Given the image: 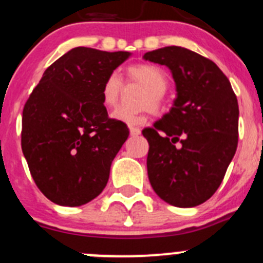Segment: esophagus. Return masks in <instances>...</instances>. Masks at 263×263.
Listing matches in <instances>:
<instances>
[{"label": "esophagus", "instance_id": "esophagus-1", "mask_svg": "<svg viewBox=\"0 0 263 263\" xmlns=\"http://www.w3.org/2000/svg\"><path fill=\"white\" fill-rule=\"evenodd\" d=\"M129 130H130V134L134 137V135H139L140 134V129L139 128H135V126H130L129 128Z\"/></svg>", "mask_w": 263, "mask_h": 263}]
</instances>
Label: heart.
Segmentation results:
<instances>
[{
    "label": "heart",
    "instance_id": "1",
    "mask_svg": "<svg viewBox=\"0 0 263 263\" xmlns=\"http://www.w3.org/2000/svg\"><path fill=\"white\" fill-rule=\"evenodd\" d=\"M126 77L132 82H137L147 88L143 103L151 105L155 111H158L162 107L163 93L168 85V79L166 72L160 66L152 64H137L132 65L126 69ZM121 90H123V80L115 71L110 72L103 80L101 87V101L103 106L107 108L114 107L119 102ZM151 112V108L147 107L143 111H129L126 108H116L112 112V118L119 121L129 124V125H138L144 123L147 119V114Z\"/></svg>",
    "mask_w": 263,
    "mask_h": 263
}]
</instances>
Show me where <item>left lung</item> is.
<instances>
[{
	"label": "left lung",
	"mask_w": 263,
	"mask_h": 263,
	"mask_svg": "<svg viewBox=\"0 0 263 263\" xmlns=\"http://www.w3.org/2000/svg\"><path fill=\"white\" fill-rule=\"evenodd\" d=\"M143 57L167 66L178 92L171 110L142 132L148 179L168 204L196 207L219 189L235 155L238 100L219 66L191 49L163 47Z\"/></svg>",
	"instance_id": "8db88e82"
}]
</instances>
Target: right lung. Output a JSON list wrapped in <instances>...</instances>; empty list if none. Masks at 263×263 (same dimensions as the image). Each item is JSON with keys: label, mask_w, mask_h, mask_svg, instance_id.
Wrapping results in <instances>:
<instances>
[{"label": "right lung", "mask_w": 263, "mask_h": 263, "mask_svg": "<svg viewBox=\"0 0 263 263\" xmlns=\"http://www.w3.org/2000/svg\"><path fill=\"white\" fill-rule=\"evenodd\" d=\"M129 56L72 48L47 67L25 102L22 149L35 185L53 203L82 206L107 184L129 129L108 118L101 87Z\"/></svg>", "instance_id": "obj_1"}]
</instances>
